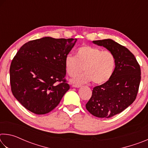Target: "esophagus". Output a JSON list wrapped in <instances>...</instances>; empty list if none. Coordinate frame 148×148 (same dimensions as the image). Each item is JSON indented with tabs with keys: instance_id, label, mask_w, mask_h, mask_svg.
I'll return each mask as SVG.
<instances>
[{
	"instance_id": "esophagus-1",
	"label": "esophagus",
	"mask_w": 148,
	"mask_h": 148,
	"mask_svg": "<svg viewBox=\"0 0 148 148\" xmlns=\"http://www.w3.org/2000/svg\"><path fill=\"white\" fill-rule=\"evenodd\" d=\"M72 87H75V88H79V87H81L82 86H80V85H73Z\"/></svg>"
}]
</instances>
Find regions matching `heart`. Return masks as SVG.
Here are the masks:
<instances>
[{"instance_id": "obj_1", "label": "heart", "mask_w": 148, "mask_h": 148, "mask_svg": "<svg viewBox=\"0 0 148 148\" xmlns=\"http://www.w3.org/2000/svg\"><path fill=\"white\" fill-rule=\"evenodd\" d=\"M64 68L69 76L73 77L84 70V73L71 79L72 84H82L92 82L95 84L106 83L111 78L116 66L113 53L99 47L83 46L76 50V56L67 55Z\"/></svg>"}]
</instances>
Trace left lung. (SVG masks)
<instances>
[{"instance_id":"obj_1","label":"left lung","mask_w":148,"mask_h":148,"mask_svg":"<svg viewBox=\"0 0 148 148\" xmlns=\"http://www.w3.org/2000/svg\"><path fill=\"white\" fill-rule=\"evenodd\" d=\"M116 59L113 75L106 83L93 88L86 109L92 116L110 118L121 113L136 99L141 79L140 65L129 50L112 39L94 40Z\"/></svg>"}]
</instances>
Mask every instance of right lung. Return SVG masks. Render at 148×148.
<instances>
[{"label": "right lung", "mask_w": 148, "mask_h": 148, "mask_svg": "<svg viewBox=\"0 0 148 148\" xmlns=\"http://www.w3.org/2000/svg\"><path fill=\"white\" fill-rule=\"evenodd\" d=\"M77 39L43 38L25 44L10 69L11 89L17 101L35 114L49 113L70 89L64 58ZM57 82L62 83L57 85Z\"/></svg>", "instance_id": "add662e5"}]
</instances>
